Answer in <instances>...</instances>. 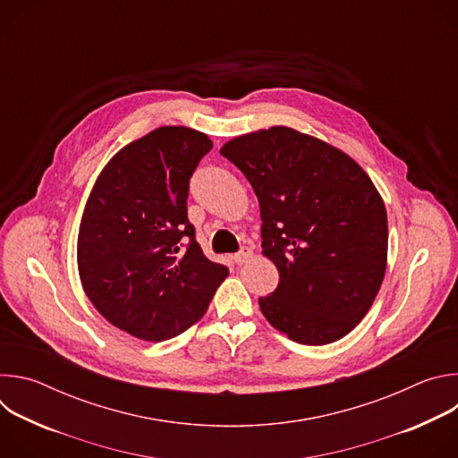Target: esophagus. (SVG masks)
Returning a JSON list of instances; mask_svg holds the SVG:
<instances>
[{
    "label": "esophagus",
    "mask_w": 458,
    "mask_h": 458,
    "mask_svg": "<svg viewBox=\"0 0 458 458\" xmlns=\"http://www.w3.org/2000/svg\"><path fill=\"white\" fill-rule=\"evenodd\" d=\"M250 257H251V250H250L248 246H242V248L233 255V260H235V265H244Z\"/></svg>",
    "instance_id": "34e87169"
}]
</instances>
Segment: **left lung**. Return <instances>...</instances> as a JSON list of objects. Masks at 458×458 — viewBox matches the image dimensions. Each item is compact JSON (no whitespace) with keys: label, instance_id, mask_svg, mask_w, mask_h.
I'll return each mask as SVG.
<instances>
[{"label":"left lung","instance_id":"8db88e82","mask_svg":"<svg viewBox=\"0 0 458 458\" xmlns=\"http://www.w3.org/2000/svg\"><path fill=\"white\" fill-rule=\"evenodd\" d=\"M221 154L250 181L263 253L279 284L260 297L288 339L330 344L373 304L386 272L387 217L368 174L344 152L288 126L239 136Z\"/></svg>","mask_w":458,"mask_h":458}]
</instances>
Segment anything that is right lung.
Returning <instances> with one entry per match:
<instances>
[{
    "mask_svg": "<svg viewBox=\"0 0 458 458\" xmlns=\"http://www.w3.org/2000/svg\"><path fill=\"white\" fill-rule=\"evenodd\" d=\"M210 150L198 130L156 128L121 148L89 195L78 235L83 290L138 339L161 343L188 330L228 276L203 253L186 210L190 177Z\"/></svg>",
    "mask_w": 458,
    "mask_h": 458,
    "instance_id": "obj_1",
    "label": "right lung"
}]
</instances>
